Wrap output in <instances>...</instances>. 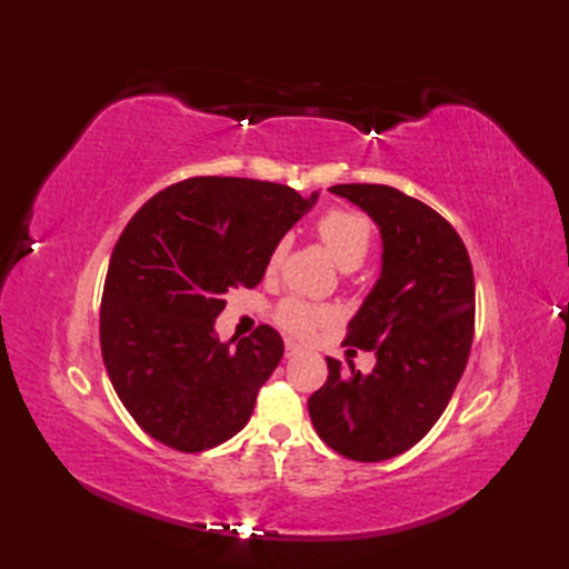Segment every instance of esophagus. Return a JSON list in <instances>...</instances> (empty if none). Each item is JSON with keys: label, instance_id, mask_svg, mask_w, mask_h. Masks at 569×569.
<instances>
[{"label": "esophagus", "instance_id": "34e87169", "mask_svg": "<svg viewBox=\"0 0 569 569\" xmlns=\"http://www.w3.org/2000/svg\"><path fill=\"white\" fill-rule=\"evenodd\" d=\"M300 352H303V347L296 345L293 340H286V357H296Z\"/></svg>", "mask_w": 569, "mask_h": 569}]
</instances>
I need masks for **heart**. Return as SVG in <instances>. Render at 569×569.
I'll list each match as a JSON object with an SVG mask.
<instances>
[{
  "label": "heart",
  "instance_id": "heart-1",
  "mask_svg": "<svg viewBox=\"0 0 569 569\" xmlns=\"http://www.w3.org/2000/svg\"><path fill=\"white\" fill-rule=\"evenodd\" d=\"M316 232L325 249L330 251V257L342 266L345 271H352L361 261L367 259L371 249V222L361 212L355 210H328L320 214L316 222ZM288 239H278L276 247L269 253V261H266V273H276L278 266L283 263L288 253ZM328 308L312 306L308 300L300 298H286L281 306H278L276 318L283 325L288 332L293 335H308L318 322L328 320Z\"/></svg>",
  "mask_w": 569,
  "mask_h": 569
}]
</instances>
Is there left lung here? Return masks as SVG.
Instances as JSON below:
<instances>
[{
  "label": "left lung",
  "instance_id": "1",
  "mask_svg": "<svg viewBox=\"0 0 569 569\" xmlns=\"http://www.w3.org/2000/svg\"><path fill=\"white\" fill-rule=\"evenodd\" d=\"M381 234V273L349 320L347 342L377 367L349 371L328 357V381L308 413L335 452L381 462L410 450L438 422L467 367L475 335V273L465 241L426 202L389 186H332Z\"/></svg>",
  "mask_w": 569,
  "mask_h": 569
}]
</instances>
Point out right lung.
Returning a JSON list of instances; mask_svg holds the SVG:
<instances>
[{
    "label": "right lung",
    "instance_id": "1",
    "mask_svg": "<svg viewBox=\"0 0 569 569\" xmlns=\"http://www.w3.org/2000/svg\"><path fill=\"white\" fill-rule=\"evenodd\" d=\"M318 196L202 176L161 190L131 217L107 269L100 345L119 401L153 440L202 452L247 426L283 340L261 325L220 342L214 320L229 291L261 281L276 241Z\"/></svg>",
    "mask_w": 569,
    "mask_h": 569
}]
</instances>
